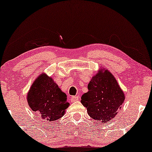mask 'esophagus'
I'll return each instance as SVG.
<instances>
[{
    "label": "esophagus",
    "mask_w": 152,
    "mask_h": 152,
    "mask_svg": "<svg viewBox=\"0 0 152 152\" xmlns=\"http://www.w3.org/2000/svg\"><path fill=\"white\" fill-rule=\"evenodd\" d=\"M78 99H79V96H73L71 97V102H76V101H78Z\"/></svg>",
    "instance_id": "34e87169"
}]
</instances>
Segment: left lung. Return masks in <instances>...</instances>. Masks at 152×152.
<instances>
[{"label": "left lung", "mask_w": 152, "mask_h": 152, "mask_svg": "<svg viewBox=\"0 0 152 152\" xmlns=\"http://www.w3.org/2000/svg\"><path fill=\"white\" fill-rule=\"evenodd\" d=\"M88 89L81 96V103L88 115L99 122L112 119L125 99L114 76L108 71L99 72L89 82Z\"/></svg>", "instance_id": "obj_1"}]
</instances>
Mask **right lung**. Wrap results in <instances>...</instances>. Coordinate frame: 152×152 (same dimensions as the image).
<instances>
[{
  "mask_svg": "<svg viewBox=\"0 0 152 152\" xmlns=\"http://www.w3.org/2000/svg\"><path fill=\"white\" fill-rule=\"evenodd\" d=\"M27 100L31 109L39 113L46 121L61 118L69 105L66 94L51 78L44 74L34 82L28 93Z\"/></svg>",
  "mask_w": 152,
  "mask_h": 152,
  "instance_id": "add662e5",
  "label": "right lung"
}]
</instances>
